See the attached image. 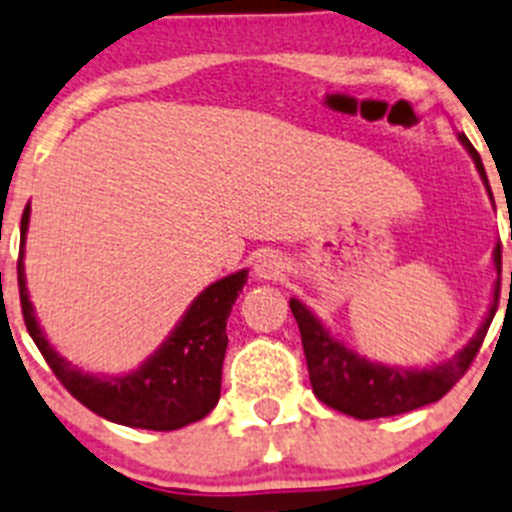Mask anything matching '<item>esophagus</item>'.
Returning <instances> with one entry per match:
<instances>
[{
    "instance_id": "34e87169",
    "label": "esophagus",
    "mask_w": 512,
    "mask_h": 512,
    "mask_svg": "<svg viewBox=\"0 0 512 512\" xmlns=\"http://www.w3.org/2000/svg\"><path fill=\"white\" fill-rule=\"evenodd\" d=\"M286 273V262H283L281 255L275 252H262L255 260V275L260 281H278Z\"/></svg>"
}]
</instances>
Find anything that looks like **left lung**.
Returning a JSON list of instances; mask_svg holds the SVG:
<instances>
[{"instance_id": "1", "label": "left lung", "mask_w": 512, "mask_h": 512, "mask_svg": "<svg viewBox=\"0 0 512 512\" xmlns=\"http://www.w3.org/2000/svg\"><path fill=\"white\" fill-rule=\"evenodd\" d=\"M456 139L461 141L469 157L474 159L479 177L484 182V190L490 195L492 190L487 182V172L479 159L477 149L471 146L464 133H459ZM495 206V203H492ZM492 265H495L497 281L492 288V304L487 309V317L479 324L477 335L466 342L464 348L456 350L453 358L433 366H389V363L371 361L366 355L355 353L345 342L337 340L332 330L322 319L309 309L301 299L293 296L291 304L293 317L299 322L301 345H304L306 366H309V381L311 389L322 399L327 407L337 412H345L358 420H373V417H391L402 415V412H412L417 407L433 404L453 389V384L466 373L471 366L474 355L479 353L484 335L490 330V322L495 317L497 309V291H500V270H502V255L500 244L492 252ZM512 278V275H510Z\"/></svg>"}]
</instances>
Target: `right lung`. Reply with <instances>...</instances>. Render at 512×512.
<instances>
[{"instance_id":"obj_1","label":"right lung","mask_w":512,"mask_h":512,"mask_svg":"<svg viewBox=\"0 0 512 512\" xmlns=\"http://www.w3.org/2000/svg\"><path fill=\"white\" fill-rule=\"evenodd\" d=\"M30 226V203L22 211L20 224V262H17V283H20L22 317L38 350L43 353L51 371L61 384L95 415L118 425L144 430H177L190 422H198L219 404L221 397V366H224L226 319L231 306L242 293L250 270L219 278L203 288L185 309L172 332L162 340L154 353L133 371L87 373L71 366L43 332L30 301L25 281V239Z\"/></svg>"}]
</instances>
